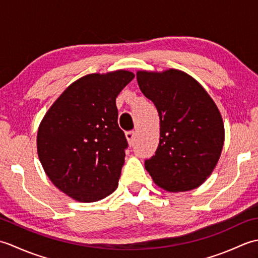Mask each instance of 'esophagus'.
<instances>
[{
    "label": "esophagus",
    "mask_w": 258,
    "mask_h": 258,
    "mask_svg": "<svg viewBox=\"0 0 258 258\" xmlns=\"http://www.w3.org/2000/svg\"><path fill=\"white\" fill-rule=\"evenodd\" d=\"M125 136H126V140H127V142H128V144L130 145H133L134 141H135V136H136V133L134 132V131H131V132H127V133L125 134Z\"/></svg>",
    "instance_id": "34e87169"
}]
</instances>
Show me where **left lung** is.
Segmentation results:
<instances>
[{"label": "left lung", "instance_id": "8db88e82", "mask_svg": "<svg viewBox=\"0 0 258 258\" xmlns=\"http://www.w3.org/2000/svg\"><path fill=\"white\" fill-rule=\"evenodd\" d=\"M142 93L160 115V143L145 168L154 183L172 193L199 187L220 160L225 131L215 102L183 71H139Z\"/></svg>", "mask_w": 258, "mask_h": 258}]
</instances>
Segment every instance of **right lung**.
Instances as JSON below:
<instances>
[{
	"instance_id": "add662e5",
	"label": "right lung",
	"mask_w": 258,
	"mask_h": 258,
	"mask_svg": "<svg viewBox=\"0 0 258 258\" xmlns=\"http://www.w3.org/2000/svg\"><path fill=\"white\" fill-rule=\"evenodd\" d=\"M134 76L117 70L76 80L38 126L37 154L45 174L75 201L97 202L117 188L127 141L117 123L116 97Z\"/></svg>"
}]
</instances>
